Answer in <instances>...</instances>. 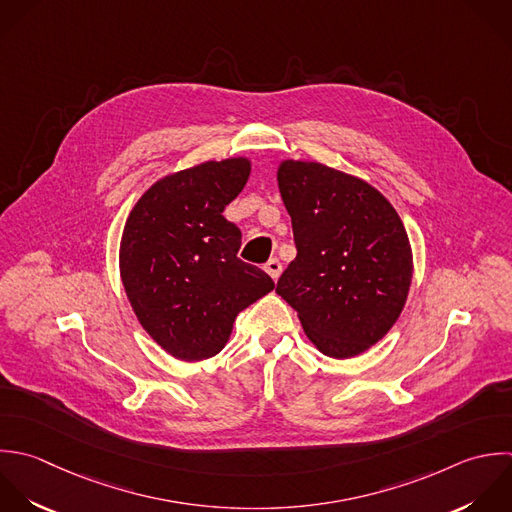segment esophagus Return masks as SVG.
I'll return each mask as SVG.
<instances>
[{
    "instance_id": "1",
    "label": "esophagus",
    "mask_w": 512,
    "mask_h": 512,
    "mask_svg": "<svg viewBox=\"0 0 512 512\" xmlns=\"http://www.w3.org/2000/svg\"><path fill=\"white\" fill-rule=\"evenodd\" d=\"M269 275H271V279L273 281H277L279 279V275H281V271H283V265H281V261L279 259H269L267 263H265V267H263Z\"/></svg>"
}]
</instances>
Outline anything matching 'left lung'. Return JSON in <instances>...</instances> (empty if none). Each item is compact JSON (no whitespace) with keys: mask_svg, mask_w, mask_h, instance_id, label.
I'll list each match as a JSON object with an SVG mask.
<instances>
[{"mask_svg":"<svg viewBox=\"0 0 512 512\" xmlns=\"http://www.w3.org/2000/svg\"><path fill=\"white\" fill-rule=\"evenodd\" d=\"M281 199L297 257L277 281L309 341L351 359L397 323L413 279V249L389 199L361 177L319 161L283 159Z\"/></svg>","mask_w":512,"mask_h":512,"instance_id":"1","label":"left lung"}]
</instances>
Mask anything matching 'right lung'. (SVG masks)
Returning a JSON list of instances; mask_svg holds the SVG:
<instances>
[{
    "instance_id": "obj_1",
    "label": "right lung",
    "mask_w": 512,
    "mask_h": 512,
    "mask_svg": "<svg viewBox=\"0 0 512 512\" xmlns=\"http://www.w3.org/2000/svg\"><path fill=\"white\" fill-rule=\"evenodd\" d=\"M251 175L249 157L203 161L155 181L133 205L119 243V275L147 335L195 363L229 341L235 317L273 291L237 257L241 231L223 211Z\"/></svg>"
}]
</instances>
